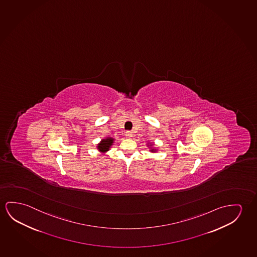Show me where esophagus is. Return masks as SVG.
Segmentation results:
<instances>
[{
  "instance_id": "esophagus-1",
  "label": "esophagus",
  "mask_w": 257,
  "mask_h": 257,
  "mask_svg": "<svg viewBox=\"0 0 257 257\" xmlns=\"http://www.w3.org/2000/svg\"><path fill=\"white\" fill-rule=\"evenodd\" d=\"M125 136L131 138V137H133V133L131 131H127L126 133H125Z\"/></svg>"
}]
</instances>
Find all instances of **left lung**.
Instances as JSON below:
<instances>
[{"label":"left lung","instance_id":"8db88e82","mask_svg":"<svg viewBox=\"0 0 257 257\" xmlns=\"http://www.w3.org/2000/svg\"><path fill=\"white\" fill-rule=\"evenodd\" d=\"M151 151H156L155 150H151Z\"/></svg>","mask_w":257,"mask_h":257}]
</instances>
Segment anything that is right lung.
Segmentation results:
<instances>
[{
  "label": "right lung",
  "instance_id": "add662e5",
  "mask_svg": "<svg viewBox=\"0 0 257 257\" xmlns=\"http://www.w3.org/2000/svg\"><path fill=\"white\" fill-rule=\"evenodd\" d=\"M113 142H114V139L110 138V137L104 139V140L101 141V143L98 144V150H99L100 152H106V151L109 150L111 145L113 144Z\"/></svg>",
  "mask_w": 257,
  "mask_h": 257
}]
</instances>
